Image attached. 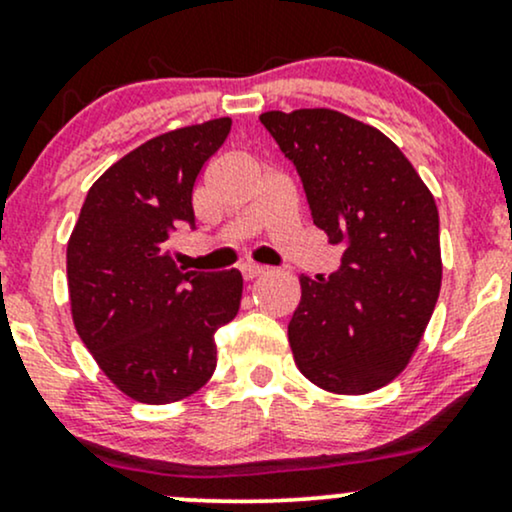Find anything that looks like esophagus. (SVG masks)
Masks as SVG:
<instances>
[{
    "label": "esophagus",
    "instance_id": "obj_1",
    "mask_svg": "<svg viewBox=\"0 0 512 512\" xmlns=\"http://www.w3.org/2000/svg\"><path fill=\"white\" fill-rule=\"evenodd\" d=\"M240 272H243V276L248 281H252V279H257V276H262L264 272H267V269L264 267H260V264H252V262H245L243 267H240Z\"/></svg>",
    "mask_w": 512,
    "mask_h": 512
}]
</instances>
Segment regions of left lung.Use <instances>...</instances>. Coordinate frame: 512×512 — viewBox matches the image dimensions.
Here are the masks:
<instances>
[{"label": "left lung", "instance_id": "8db88e82", "mask_svg": "<svg viewBox=\"0 0 512 512\" xmlns=\"http://www.w3.org/2000/svg\"><path fill=\"white\" fill-rule=\"evenodd\" d=\"M260 122L296 166L313 223L344 248L337 272L301 276L296 366L322 390L366 395L402 373L436 308V199L397 144L354 117L308 108Z\"/></svg>", "mask_w": 512, "mask_h": 512}]
</instances>
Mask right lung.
<instances>
[{"label": "right lung", "mask_w": 512, "mask_h": 512, "mask_svg": "<svg viewBox=\"0 0 512 512\" xmlns=\"http://www.w3.org/2000/svg\"><path fill=\"white\" fill-rule=\"evenodd\" d=\"M228 132L231 117H219L129 151L93 182L69 238L76 332L137 402L197 392L216 368V330L238 315V269L185 272L170 250L178 228H197L192 187Z\"/></svg>", "instance_id": "obj_1"}]
</instances>
